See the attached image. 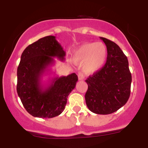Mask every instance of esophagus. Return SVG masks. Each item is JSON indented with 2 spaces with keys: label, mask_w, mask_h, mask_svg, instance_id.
<instances>
[{
  "label": "esophagus",
  "mask_w": 148,
  "mask_h": 148,
  "mask_svg": "<svg viewBox=\"0 0 148 148\" xmlns=\"http://www.w3.org/2000/svg\"><path fill=\"white\" fill-rule=\"evenodd\" d=\"M78 78H79V81H83L84 79V75L81 73H79V75H78Z\"/></svg>",
  "instance_id": "esophagus-1"
}]
</instances>
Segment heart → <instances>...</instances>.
<instances>
[{
    "label": "heart",
    "mask_w": 148,
    "mask_h": 148,
    "mask_svg": "<svg viewBox=\"0 0 148 148\" xmlns=\"http://www.w3.org/2000/svg\"><path fill=\"white\" fill-rule=\"evenodd\" d=\"M107 49L102 42H88L81 45L73 52V60L83 64V70L92 74L101 68L106 59Z\"/></svg>",
    "instance_id": "1"
}]
</instances>
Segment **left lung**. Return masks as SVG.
I'll list each match as a JSON object with an SVG mask.
<instances>
[{"label": "left lung", "instance_id": "left-lung-1", "mask_svg": "<svg viewBox=\"0 0 148 148\" xmlns=\"http://www.w3.org/2000/svg\"><path fill=\"white\" fill-rule=\"evenodd\" d=\"M107 49L106 64L90 76L85 98L88 108L96 114L107 115L117 111L130 96L132 74L126 56L115 42L100 37Z\"/></svg>", "mask_w": 148, "mask_h": 148}]
</instances>
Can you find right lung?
Here are the masks:
<instances>
[{"label":"right lung","mask_w":148,"mask_h":148,"mask_svg":"<svg viewBox=\"0 0 148 148\" xmlns=\"http://www.w3.org/2000/svg\"><path fill=\"white\" fill-rule=\"evenodd\" d=\"M65 54L52 35L40 39L22 53L16 90L25 110L33 116L51 118L64 111L68 95L76 86L77 75L72 73L67 76H54L47 84L42 81L45 74L51 72L50 67L56 62L53 58L64 61Z\"/></svg>","instance_id":"1"}]
</instances>
